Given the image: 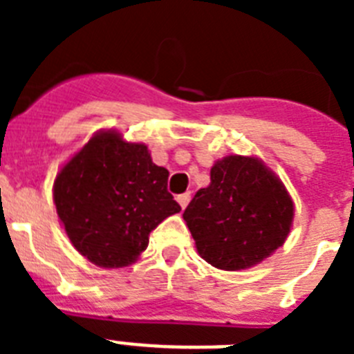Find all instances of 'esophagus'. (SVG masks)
<instances>
[{
    "mask_svg": "<svg viewBox=\"0 0 354 354\" xmlns=\"http://www.w3.org/2000/svg\"><path fill=\"white\" fill-rule=\"evenodd\" d=\"M189 198H192V193L189 192H186V193H183V195H179L177 196V202H179L180 204V207H186L187 204H189Z\"/></svg>",
    "mask_w": 354,
    "mask_h": 354,
    "instance_id": "34e87169",
    "label": "esophagus"
}]
</instances>
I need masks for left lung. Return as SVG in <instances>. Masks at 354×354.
I'll list each match as a JSON object with an SVG mask.
<instances>
[{
  "label": "left lung",
  "mask_w": 354,
  "mask_h": 354,
  "mask_svg": "<svg viewBox=\"0 0 354 354\" xmlns=\"http://www.w3.org/2000/svg\"><path fill=\"white\" fill-rule=\"evenodd\" d=\"M294 205L277 175L257 158L227 156L211 168L183 218L200 257L225 271L259 264L283 245Z\"/></svg>",
  "instance_id": "obj_1"
}]
</instances>
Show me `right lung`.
Masks as SVG:
<instances>
[{
  "instance_id": "obj_1",
  "label": "right lung",
  "mask_w": 354,
  "mask_h": 354,
  "mask_svg": "<svg viewBox=\"0 0 354 354\" xmlns=\"http://www.w3.org/2000/svg\"><path fill=\"white\" fill-rule=\"evenodd\" d=\"M168 170L147 145L97 133L56 175L53 198L74 248L101 268H122L149 246V234L180 211Z\"/></svg>"
}]
</instances>
